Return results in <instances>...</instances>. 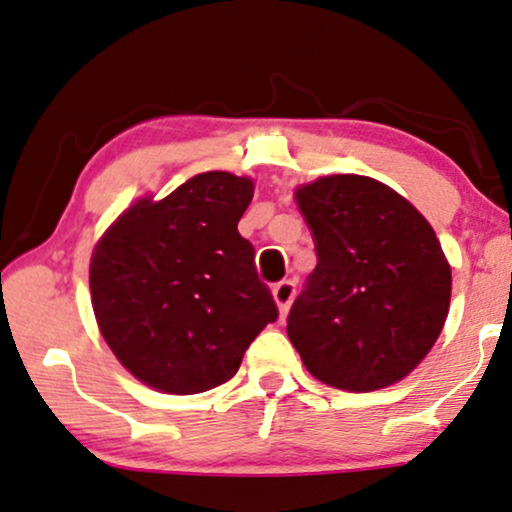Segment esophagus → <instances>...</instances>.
Returning a JSON list of instances; mask_svg holds the SVG:
<instances>
[{
    "mask_svg": "<svg viewBox=\"0 0 512 512\" xmlns=\"http://www.w3.org/2000/svg\"><path fill=\"white\" fill-rule=\"evenodd\" d=\"M293 297H295V283L293 281L276 283V286H274V300L278 304V312H281V316L288 314Z\"/></svg>",
    "mask_w": 512,
    "mask_h": 512,
    "instance_id": "34e87169",
    "label": "esophagus"
}]
</instances>
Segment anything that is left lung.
<instances>
[{"label": "left lung", "instance_id": "left-lung-1", "mask_svg": "<svg viewBox=\"0 0 512 512\" xmlns=\"http://www.w3.org/2000/svg\"><path fill=\"white\" fill-rule=\"evenodd\" d=\"M316 269L288 314L307 371L347 392L406 378L442 333L451 267L435 231L406 198L361 174L295 191Z\"/></svg>", "mask_w": 512, "mask_h": 512}]
</instances>
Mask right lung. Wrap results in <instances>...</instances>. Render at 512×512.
I'll list each match as a JSON object with an SVG mask.
<instances>
[{"label":"right lung","instance_id":"obj_1","mask_svg":"<svg viewBox=\"0 0 512 512\" xmlns=\"http://www.w3.org/2000/svg\"><path fill=\"white\" fill-rule=\"evenodd\" d=\"M252 179L203 172L141 198L96 243L89 288L103 340L134 378L198 394L234 378L278 309L238 234Z\"/></svg>","mask_w":512,"mask_h":512}]
</instances>
